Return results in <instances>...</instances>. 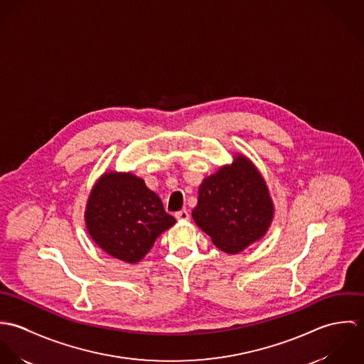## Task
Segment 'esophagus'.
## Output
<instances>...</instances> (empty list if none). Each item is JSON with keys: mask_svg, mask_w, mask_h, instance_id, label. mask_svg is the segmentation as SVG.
<instances>
[{"mask_svg": "<svg viewBox=\"0 0 364 364\" xmlns=\"http://www.w3.org/2000/svg\"><path fill=\"white\" fill-rule=\"evenodd\" d=\"M175 217H176L178 220H181V221H186V220H189V217H191V215H189V211L183 208V210L176 211V213H175Z\"/></svg>", "mask_w": 364, "mask_h": 364, "instance_id": "1", "label": "esophagus"}]
</instances>
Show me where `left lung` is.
Listing matches in <instances>:
<instances>
[{"mask_svg": "<svg viewBox=\"0 0 364 364\" xmlns=\"http://www.w3.org/2000/svg\"><path fill=\"white\" fill-rule=\"evenodd\" d=\"M192 217L218 250L237 254L264 235L273 205L259 172L237 156L203 181Z\"/></svg>", "mask_w": 364, "mask_h": 364, "instance_id": "left-lung-1", "label": "left lung"}]
</instances>
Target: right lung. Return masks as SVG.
Listing matches in <instances>:
<instances>
[{"label": "right lung", "mask_w": 364, "mask_h": 364, "mask_svg": "<svg viewBox=\"0 0 364 364\" xmlns=\"http://www.w3.org/2000/svg\"><path fill=\"white\" fill-rule=\"evenodd\" d=\"M94 241L113 258L137 263L158 235L175 224L141 178L107 172L94 186L85 211Z\"/></svg>", "instance_id": "add662e5"}]
</instances>
